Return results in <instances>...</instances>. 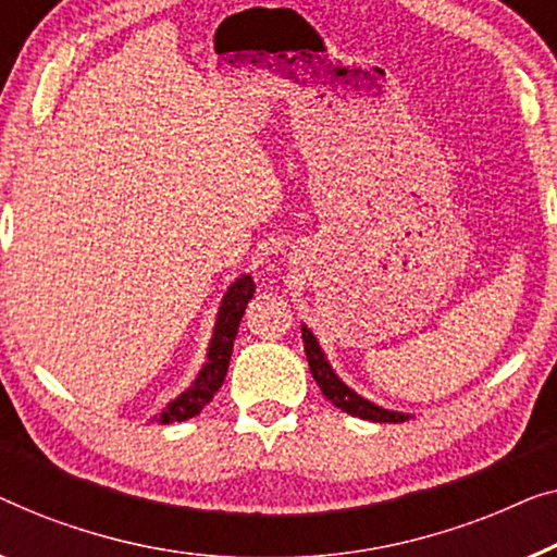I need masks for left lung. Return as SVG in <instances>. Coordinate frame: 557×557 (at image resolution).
<instances>
[{"mask_svg":"<svg viewBox=\"0 0 557 557\" xmlns=\"http://www.w3.org/2000/svg\"><path fill=\"white\" fill-rule=\"evenodd\" d=\"M302 343H305V356H308L312 379H315L320 391H323V396L333 406H338L341 411L350 413V417H358L366 421H381V424H398V421L409 419V413L381 409V406H375L371 401H366V398H360L358 394H354V391H350L346 383L333 373V368L327 366L323 350L318 346L315 335H312L305 325H302Z\"/></svg>","mask_w":557,"mask_h":557,"instance_id":"left-lung-1","label":"left lung"}]
</instances>
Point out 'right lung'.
<instances>
[{"label":"right lung","mask_w":557,"mask_h":557,"mask_svg":"<svg viewBox=\"0 0 557 557\" xmlns=\"http://www.w3.org/2000/svg\"><path fill=\"white\" fill-rule=\"evenodd\" d=\"M255 295V280L249 275H242L234 285L226 289L222 308H219L216 325H214V338H211L207 363H203L199 379L194 381L189 391H184L182 396L174 398L166 409L161 411L159 421L161 424H174V421H186L207 406L219 388H222L226 368H230L234 338H237L239 320L245 315L247 302Z\"/></svg>","instance_id":"right-lung-1"}]
</instances>
